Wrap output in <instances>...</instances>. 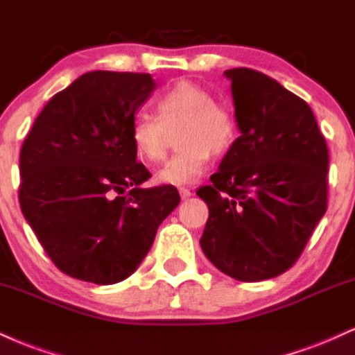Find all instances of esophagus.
I'll use <instances>...</instances> for the list:
<instances>
[{
	"mask_svg": "<svg viewBox=\"0 0 355 355\" xmlns=\"http://www.w3.org/2000/svg\"><path fill=\"white\" fill-rule=\"evenodd\" d=\"M179 194H181V199H189L193 196L191 189H187V187H179Z\"/></svg>",
	"mask_w": 355,
	"mask_h": 355,
	"instance_id": "obj_1",
	"label": "esophagus"
}]
</instances>
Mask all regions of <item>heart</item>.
<instances>
[{
    "label": "heart",
    "mask_w": 355,
    "mask_h": 355,
    "mask_svg": "<svg viewBox=\"0 0 355 355\" xmlns=\"http://www.w3.org/2000/svg\"><path fill=\"white\" fill-rule=\"evenodd\" d=\"M159 116L139 112L131 123V143L141 159L159 162L166 156V126L181 121L179 151L157 173V181L171 186L193 184L202 176L212 153H224L237 137L236 118L214 94L193 81H179L156 101Z\"/></svg>",
    "instance_id": "obj_1"
}]
</instances>
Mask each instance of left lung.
Here are the masks:
<instances>
[{
    "mask_svg": "<svg viewBox=\"0 0 355 355\" xmlns=\"http://www.w3.org/2000/svg\"><path fill=\"white\" fill-rule=\"evenodd\" d=\"M241 136L211 186L196 194L209 207L206 257L243 282L293 268L327 209L329 151L304 99L259 71H224Z\"/></svg>",
    "mask_w": 355,
    "mask_h": 355,
    "instance_id": "obj_1",
    "label": "left lung"
}]
</instances>
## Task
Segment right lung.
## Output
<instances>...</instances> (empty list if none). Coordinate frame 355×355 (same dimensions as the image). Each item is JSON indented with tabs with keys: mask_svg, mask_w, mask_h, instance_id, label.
<instances>
[{
	"mask_svg": "<svg viewBox=\"0 0 355 355\" xmlns=\"http://www.w3.org/2000/svg\"><path fill=\"white\" fill-rule=\"evenodd\" d=\"M146 73L91 71L49 99L19 154V206L56 268L99 286L131 276L178 206L174 186L144 189L135 112L154 91Z\"/></svg>",
	"mask_w": 355,
	"mask_h": 355,
	"instance_id": "obj_1",
	"label": "right lung"
}]
</instances>
